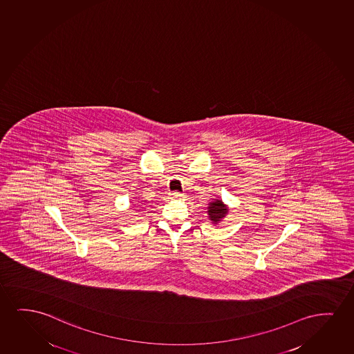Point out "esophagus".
<instances>
[{
    "instance_id": "obj_1",
    "label": "esophagus",
    "mask_w": 354,
    "mask_h": 354,
    "mask_svg": "<svg viewBox=\"0 0 354 354\" xmlns=\"http://www.w3.org/2000/svg\"><path fill=\"white\" fill-rule=\"evenodd\" d=\"M171 197L175 199L184 198V194H180V192H173V194H171Z\"/></svg>"
}]
</instances>
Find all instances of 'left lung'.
I'll return each mask as SVG.
<instances>
[{
    "label": "left lung",
    "mask_w": 354,
    "mask_h": 354,
    "mask_svg": "<svg viewBox=\"0 0 354 354\" xmlns=\"http://www.w3.org/2000/svg\"><path fill=\"white\" fill-rule=\"evenodd\" d=\"M207 209H208L207 213H208L209 220L214 225L221 223L228 214V207L223 203L221 199H214L208 204V208Z\"/></svg>",
    "instance_id": "obj_1"
}]
</instances>
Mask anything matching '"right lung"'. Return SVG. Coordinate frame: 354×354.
<instances>
[{
    "mask_svg": "<svg viewBox=\"0 0 354 354\" xmlns=\"http://www.w3.org/2000/svg\"><path fill=\"white\" fill-rule=\"evenodd\" d=\"M140 208H141L140 204H138V207H136V210H139V209H140Z\"/></svg>",
    "mask_w": 354,
    "mask_h": 354,
    "instance_id": "add662e5",
    "label": "right lung"
}]
</instances>
